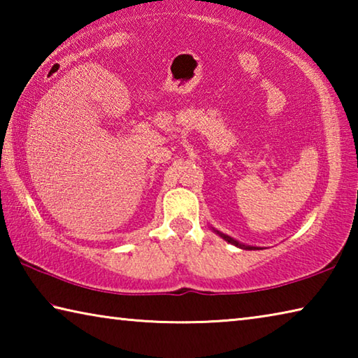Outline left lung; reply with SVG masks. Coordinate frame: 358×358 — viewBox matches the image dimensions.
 <instances>
[{
	"instance_id": "left-lung-1",
	"label": "left lung",
	"mask_w": 358,
	"mask_h": 358,
	"mask_svg": "<svg viewBox=\"0 0 358 358\" xmlns=\"http://www.w3.org/2000/svg\"><path fill=\"white\" fill-rule=\"evenodd\" d=\"M220 234V232H217ZM221 237L226 240V241H229V243H232V245H235V246H238V248H243V250H259V248H252V246H246V245H241V243H238L237 240H234V238H230V237H227V235H224V234H220Z\"/></svg>"
}]
</instances>
